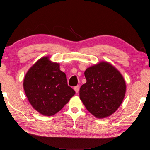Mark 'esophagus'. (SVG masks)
I'll list each match as a JSON object with an SVG mask.
<instances>
[{
  "instance_id": "esophagus-1",
  "label": "esophagus",
  "mask_w": 150,
  "mask_h": 150,
  "mask_svg": "<svg viewBox=\"0 0 150 150\" xmlns=\"http://www.w3.org/2000/svg\"><path fill=\"white\" fill-rule=\"evenodd\" d=\"M79 88H80V87H79V85L76 86V87H74V90L75 91L76 93H77L79 92Z\"/></svg>"
}]
</instances>
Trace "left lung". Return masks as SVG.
Segmentation results:
<instances>
[{"mask_svg":"<svg viewBox=\"0 0 150 150\" xmlns=\"http://www.w3.org/2000/svg\"><path fill=\"white\" fill-rule=\"evenodd\" d=\"M87 83L79 96L88 111L96 118L111 115L122 103L126 83L120 73L107 62H100L85 71Z\"/></svg>","mask_w":150,"mask_h":150,"instance_id":"left-lung-1","label":"left lung"}]
</instances>
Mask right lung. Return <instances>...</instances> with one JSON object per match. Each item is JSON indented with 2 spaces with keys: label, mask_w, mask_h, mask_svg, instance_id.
<instances>
[{
  "label": "right lung",
  "mask_w": 150,
  "mask_h": 150,
  "mask_svg": "<svg viewBox=\"0 0 150 150\" xmlns=\"http://www.w3.org/2000/svg\"><path fill=\"white\" fill-rule=\"evenodd\" d=\"M23 85L33 108L45 116H52L59 112L75 94L68 86L59 65L52 62L47 57L40 59L28 70Z\"/></svg>",
  "instance_id": "add662e5"
}]
</instances>
